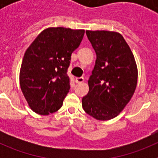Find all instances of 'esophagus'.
Wrapping results in <instances>:
<instances>
[{
    "label": "esophagus",
    "mask_w": 158,
    "mask_h": 158,
    "mask_svg": "<svg viewBox=\"0 0 158 158\" xmlns=\"http://www.w3.org/2000/svg\"><path fill=\"white\" fill-rule=\"evenodd\" d=\"M84 81V77H77L76 78V82L77 83H82Z\"/></svg>",
    "instance_id": "1"
}]
</instances>
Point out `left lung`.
<instances>
[{"label": "left lung", "instance_id": "left-lung-1", "mask_svg": "<svg viewBox=\"0 0 158 158\" xmlns=\"http://www.w3.org/2000/svg\"><path fill=\"white\" fill-rule=\"evenodd\" d=\"M86 35L96 60L82 107L90 116L109 120L124 109L135 93L138 82L136 62L130 47L118 32L86 31Z\"/></svg>", "mask_w": 158, "mask_h": 158}]
</instances>
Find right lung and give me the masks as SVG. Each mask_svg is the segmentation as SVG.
I'll use <instances>...</instances> for the list:
<instances>
[{
	"label": "right lung",
	"instance_id": "1",
	"mask_svg": "<svg viewBox=\"0 0 158 158\" xmlns=\"http://www.w3.org/2000/svg\"><path fill=\"white\" fill-rule=\"evenodd\" d=\"M85 30L62 27L43 30L25 52L19 85L31 109L47 115L61 108L69 93L67 70L71 54L79 47Z\"/></svg>",
	"mask_w": 158,
	"mask_h": 158
}]
</instances>
